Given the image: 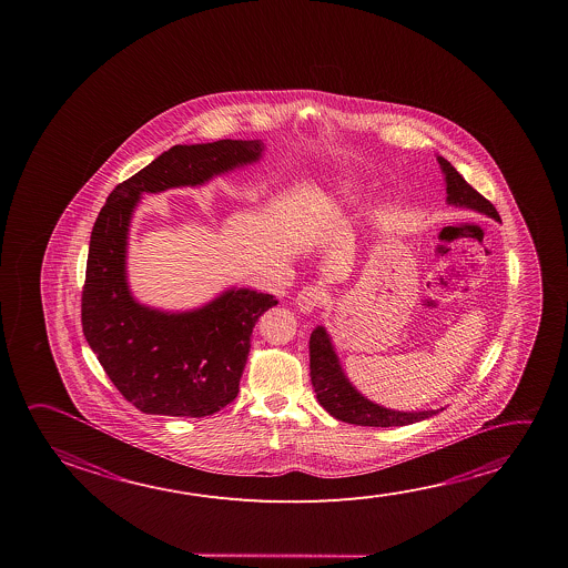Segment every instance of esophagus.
Returning <instances> with one entry per match:
<instances>
[{
  "label": "esophagus",
  "mask_w": 568,
  "mask_h": 568,
  "mask_svg": "<svg viewBox=\"0 0 568 568\" xmlns=\"http://www.w3.org/2000/svg\"><path fill=\"white\" fill-rule=\"evenodd\" d=\"M325 288L318 285H307L301 288L297 295V307L301 313H313L325 303Z\"/></svg>",
  "instance_id": "1"
}]
</instances>
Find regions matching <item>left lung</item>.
I'll use <instances>...</instances> for the list:
<instances>
[{
  "mask_svg": "<svg viewBox=\"0 0 568 568\" xmlns=\"http://www.w3.org/2000/svg\"><path fill=\"white\" fill-rule=\"evenodd\" d=\"M439 168L446 180V202L456 207H467L477 214L493 217L501 222L497 210L489 200L465 182L464 176L452 166L446 159L437 156ZM311 356V382L316 392V400L333 418L354 424V426H373V428H392V426H408L422 419L436 416L439 409H422V412H400V409L384 408L376 402L368 400L356 390L353 382L346 378L335 344L326 333L325 326H316L308 341Z\"/></svg>",
  "mask_w": 568,
  "mask_h": 568,
  "instance_id": "8db88e82",
  "label": "left lung"
}]
</instances>
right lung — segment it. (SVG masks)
I'll return each mask as SVG.
<instances>
[{
  "mask_svg": "<svg viewBox=\"0 0 568 568\" xmlns=\"http://www.w3.org/2000/svg\"><path fill=\"white\" fill-rule=\"evenodd\" d=\"M261 140L176 144L106 197L89 243L84 338L122 396L144 414L204 418L235 400L253 326L277 298L227 288L204 307L168 313L139 303L126 280L132 214L142 194L204 186L263 154Z\"/></svg>",
  "mask_w": 568,
  "mask_h": 568,
  "instance_id": "obj_1",
  "label": "right lung"
}]
</instances>
